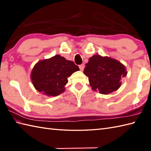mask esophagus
Segmentation results:
<instances>
[{
	"label": "esophagus",
	"instance_id": "1",
	"mask_svg": "<svg viewBox=\"0 0 151 151\" xmlns=\"http://www.w3.org/2000/svg\"><path fill=\"white\" fill-rule=\"evenodd\" d=\"M84 67H85V65H84V64H82V65H79V68H80V69H81V70H84Z\"/></svg>",
	"mask_w": 151,
	"mask_h": 151
}]
</instances>
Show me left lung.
Wrapping results in <instances>:
<instances>
[{
  "label": "left lung",
  "mask_w": 151,
  "mask_h": 151,
  "mask_svg": "<svg viewBox=\"0 0 151 151\" xmlns=\"http://www.w3.org/2000/svg\"><path fill=\"white\" fill-rule=\"evenodd\" d=\"M84 74L88 76L93 90L101 94L111 93L120 88L121 78L127 76L126 68L118 60L108 56L93 55L86 64Z\"/></svg>",
  "instance_id": "8db88e82"
}]
</instances>
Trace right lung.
Returning a JSON list of instances; mask_svg holds the SVG:
<instances>
[{"mask_svg": "<svg viewBox=\"0 0 151 151\" xmlns=\"http://www.w3.org/2000/svg\"><path fill=\"white\" fill-rule=\"evenodd\" d=\"M79 70L73 62L58 54L38 62L32 70L31 79L39 92L47 96H57L65 91L67 78Z\"/></svg>", "mask_w": 151, "mask_h": 151, "instance_id": "add662e5", "label": "right lung"}]
</instances>
